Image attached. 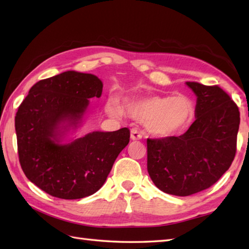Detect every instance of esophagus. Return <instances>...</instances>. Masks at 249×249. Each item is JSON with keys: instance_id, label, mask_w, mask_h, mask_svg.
I'll return each instance as SVG.
<instances>
[{"instance_id": "obj_1", "label": "esophagus", "mask_w": 249, "mask_h": 249, "mask_svg": "<svg viewBox=\"0 0 249 249\" xmlns=\"http://www.w3.org/2000/svg\"><path fill=\"white\" fill-rule=\"evenodd\" d=\"M130 138L131 140H140L142 138V134L137 128L130 129Z\"/></svg>"}]
</instances>
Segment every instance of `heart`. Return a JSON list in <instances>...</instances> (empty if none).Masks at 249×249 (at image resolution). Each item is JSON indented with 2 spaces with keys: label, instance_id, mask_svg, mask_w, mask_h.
I'll use <instances>...</instances> for the list:
<instances>
[{
  "label": "heart",
  "instance_id": "obj_1",
  "mask_svg": "<svg viewBox=\"0 0 249 249\" xmlns=\"http://www.w3.org/2000/svg\"><path fill=\"white\" fill-rule=\"evenodd\" d=\"M107 112L112 115L121 113L119 105L110 99L106 105ZM125 112L130 118L144 121L146 130L160 138L176 136L185 129L193 121L195 108L190 100L178 96H146L126 100Z\"/></svg>",
  "mask_w": 249,
  "mask_h": 249
}]
</instances>
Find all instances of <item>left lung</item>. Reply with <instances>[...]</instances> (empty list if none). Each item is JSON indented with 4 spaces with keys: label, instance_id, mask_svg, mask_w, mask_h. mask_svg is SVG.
<instances>
[{
    "label": "left lung",
    "instance_id": "left-lung-1",
    "mask_svg": "<svg viewBox=\"0 0 249 249\" xmlns=\"http://www.w3.org/2000/svg\"><path fill=\"white\" fill-rule=\"evenodd\" d=\"M197 95L196 121L178 137L147 139V172L163 193L185 197L212 186L236 152L240 111L218 86L186 82Z\"/></svg>",
    "mask_w": 249,
    "mask_h": 249
}]
</instances>
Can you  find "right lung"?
Listing matches in <instances>:
<instances>
[{
    "mask_svg": "<svg viewBox=\"0 0 249 249\" xmlns=\"http://www.w3.org/2000/svg\"><path fill=\"white\" fill-rule=\"evenodd\" d=\"M103 82L91 73L65 71L31 88L15 116L21 168L32 183L66 200L91 196L103 186L121 151L128 128L93 131L68 144L60 143L65 122L76 126L89 98L100 97Z\"/></svg>",
    "mask_w": 249,
    "mask_h": 249,
    "instance_id": "right-lung-1",
    "label": "right lung"
}]
</instances>
